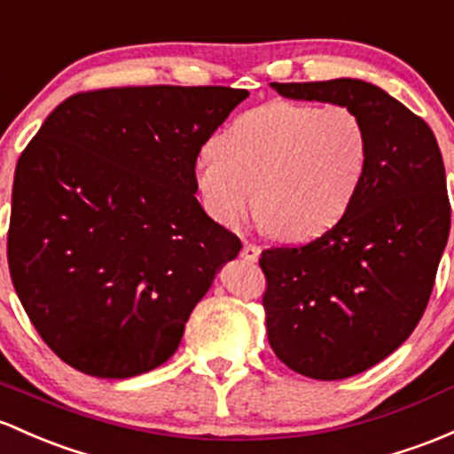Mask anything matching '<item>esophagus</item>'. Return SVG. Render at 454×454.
<instances>
[{
	"mask_svg": "<svg viewBox=\"0 0 454 454\" xmlns=\"http://www.w3.org/2000/svg\"><path fill=\"white\" fill-rule=\"evenodd\" d=\"M260 255H262V248L257 245H251V242H245V245H242V251H240L242 260L257 262V260H260Z\"/></svg>",
	"mask_w": 454,
	"mask_h": 454,
	"instance_id": "34e87169",
	"label": "esophagus"
}]
</instances>
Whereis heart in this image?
Returning <instances> with one entry per match:
<instances>
[{
	"mask_svg": "<svg viewBox=\"0 0 454 454\" xmlns=\"http://www.w3.org/2000/svg\"><path fill=\"white\" fill-rule=\"evenodd\" d=\"M365 164L368 131L357 112L272 99L214 138L194 164V188L218 225L236 229L255 203L268 231L305 242L342 221Z\"/></svg>",
	"mask_w": 454,
	"mask_h": 454,
	"instance_id": "1",
	"label": "heart"
}]
</instances>
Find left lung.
I'll use <instances>...</instances> for the list:
<instances>
[{"instance_id": "obj_1", "label": "left lung", "mask_w": 454, "mask_h": 454, "mask_svg": "<svg viewBox=\"0 0 454 454\" xmlns=\"http://www.w3.org/2000/svg\"><path fill=\"white\" fill-rule=\"evenodd\" d=\"M270 86L346 106L368 131L362 186L342 221L260 257L270 348L294 372L338 381L383 362L420 323L450 233L446 170L431 128L370 82Z\"/></svg>"}]
</instances>
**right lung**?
I'll return each mask as SVG.
<instances>
[{
	"instance_id": "add662e5",
	"label": "right lung",
	"mask_w": 454,
	"mask_h": 454,
	"mask_svg": "<svg viewBox=\"0 0 454 454\" xmlns=\"http://www.w3.org/2000/svg\"><path fill=\"white\" fill-rule=\"evenodd\" d=\"M248 97L225 86L73 95L14 170L8 266L47 346L80 372L162 365L240 240L197 201L203 145Z\"/></svg>"
}]
</instances>
